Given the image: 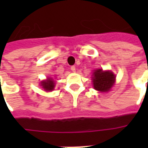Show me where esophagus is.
Instances as JSON below:
<instances>
[{"instance_id": "1", "label": "esophagus", "mask_w": 148, "mask_h": 148, "mask_svg": "<svg viewBox=\"0 0 148 148\" xmlns=\"http://www.w3.org/2000/svg\"><path fill=\"white\" fill-rule=\"evenodd\" d=\"M71 70L72 72H75V71H76V68H75V66H72L71 67Z\"/></svg>"}]
</instances>
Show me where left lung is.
Returning a JSON list of instances; mask_svg holds the SVG:
<instances>
[{"label":"left lung","mask_w":148,"mask_h":148,"mask_svg":"<svg viewBox=\"0 0 148 148\" xmlns=\"http://www.w3.org/2000/svg\"><path fill=\"white\" fill-rule=\"evenodd\" d=\"M94 89L101 92H108L113 86L115 75L110 71H103L101 69L95 71L93 74Z\"/></svg>","instance_id":"obj_1"}]
</instances>
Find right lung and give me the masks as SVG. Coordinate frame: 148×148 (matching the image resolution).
Masks as SVG:
<instances>
[{"label": "right lung", "mask_w": 148, "mask_h": 148, "mask_svg": "<svg viewBox=\"0 0 148 148\" xmlns=\"http://www.w3.org/2000/svg\"><path fill=\"white\" fill-rule=\"evenodd\" d=\"M41 86L42 88L44 89V90L47 91H51L54 90L55 87V82L53 81L52 78H48L47 81H43L41 83Z\"/></svg>", "instance_id": "obj_1"}]
</instances>
